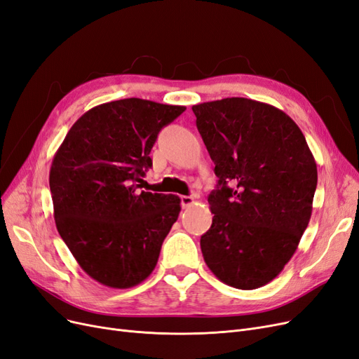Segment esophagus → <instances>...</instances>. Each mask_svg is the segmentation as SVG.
I'll return each mask as SVG.
<instances>
[{"label": "esophagus", "instance_id": "34e87169", "mask_svg": "<svg viewBox=\"0 0 359 359\" xmlns=\"http://www.w3.org/2000/svg\"><path fill=\"white\" fill-rule=\"evenodd\" d=\"M194 196L191 195H182L180 196V203H182V207L183 209H188V207H191L194 204Z\"/></svg>", "mask_w": 359, "mask_h": 359}]
</instances>
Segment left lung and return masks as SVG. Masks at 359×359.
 <instances>
[{
	"label": "left lung",
	"mask_w": 359,
	"mask_h": 359,
	"mask_svg": "<svg viewBox=\"0 0 359 359\" xmlns=\"http://www.w3.org/2000/svg\"><path fill=\"white\" fill-rule=\"evenodd\" d=\"M192 111L219 179L200 240L204 261L225 285L261 287L280 274L309 225L316 161L298 125L270 104L233 97Z\"/></svg>",
	"instance_id": "left-lung-1"
}]
</instances>
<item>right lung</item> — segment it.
I'll return each mask as SVG.
<instances>
[{"instance_id":"obj_1","label":"right lung","mask_w":359,"mask_h":359,"mask_svg":"<svg viewBox=\"0 0 359 359\" xmlns=\"http://www.w3.org/2000/svg\"><path fill=\"white\" fill-rule=\"evenodd\" d=\"M187 110L142 98L100 104L80 116L52 161L57 233L98 283L133 287L156 267L177 221V195L142 191L158 133Z\"/></svg>"}]
</instances>
